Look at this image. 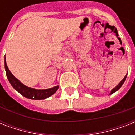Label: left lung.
Masks as SVG:
<instances>
[{"mask_svg": "<svg viewBox=\"0 0 135 135\" xmlns=\"http://www.w3.org/2000/svg\"><path fill=\"white\" fill-rule=\"evenodd\" d=\"M126 77H127V75H126V76H125V77H124L123 79V80H122L120 82V83L117 86H116V87H115V88H114L111 90V92H110V94H113V93H114V92H116L117 90H118L120 88H121V86H122V85H123V83H124V82H125V80H126Z\"/></svg>", "mask_w": 135, "mask_h": 135, "instance_id": "left-lung-1", "label": "left lung"}]
</instances>
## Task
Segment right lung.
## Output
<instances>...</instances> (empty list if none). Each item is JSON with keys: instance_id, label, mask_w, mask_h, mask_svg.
<instances>
[{"instance_id": "add662e5", "label": "right lung", "mask_w": 135, "mask_h": 135, "mask_svg": "<svg viewBox=\"0 0 135 135\" xmlns=\"http://www.w3.org/2000/svg\"><path fill=\"white\" fill-rule=\"evenodd\" d=\"M5 69L7 78L12 86L13 87L15 90H16L19 93L22 94V96L25 97L26 98L36 99V100L44 99L47 98L49 97H50L51 95H52L59 88V86L57 85V86H55L49 89H45V90H36V89L31 88L24 85L18 80L17 78H15L10 72V71L7 67V64H6L5 57Z\"/></svg>"}]
</instances>
